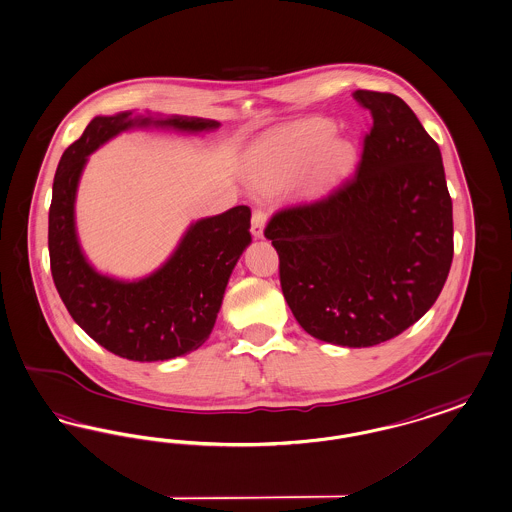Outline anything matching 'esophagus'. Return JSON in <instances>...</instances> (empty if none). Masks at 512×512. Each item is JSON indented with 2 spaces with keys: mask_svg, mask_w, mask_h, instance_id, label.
Returning <instances> with one entry per match:
<instances>
[{
  "mask_svg": "<svg viewBox=\"0 0 512 512\" xmlns=\"http://www.w3.org/2000/svg\"><path fill=\"white\" fill-rule=\"evenodd\" d=\"M266 213L263 209H253L251 215V234L255 238H263L265 236Z\"/></svg>",
  "mask_w": 512,
  "mask_h": 512,
  "instance_id": "34e87169",
  "label": "esophagus"
}]
</instances>
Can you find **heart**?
I'll use <instances>...</instances> for the list:
<instances>
[{"instance_id": "b5f03b06", "label": "heart", "mask_w": 512, "mask_h": 512, "mask_svg": "<svg viewBox=\"0 0 512 512\" xmlns=\"http://www.w3.org/2000/svg\"><path fill=\"white\" fill-rule=\"evenodd\" d=\"M337 127L328 120L307 123L301 129L278 137L266 144L251 167L249 179L257 190H282L307 169L316 159L308 183L314 188L326 186L347 171L354 162L356 150L347 139H333Z\"/></svg>"}]
</instances>
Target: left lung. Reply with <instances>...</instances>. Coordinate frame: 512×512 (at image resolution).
I'll return each instance as SVG.
<instances>
[{"mask_svg": "<svg viewBox=\"0 0 512 512\" xmlns=\"http://www.w3.org/2000/svg\"><path fill=\"white\" fill-rule=\"evenodd\" d=\"M352 97L373 118L356 173L316 202L278 211L265 236L299 326L362 348L434 305L453 259V217L440 148L408 104L364 89Z\"/></svg>", "mask_w": 512, "mask_h": 512, "instance_id": "8db88e82", "label": "left lung"}]
</instances>
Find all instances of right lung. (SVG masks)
<instances>
[{"instance_id":"obj_1","label":"right lung","mask_w":512,"mask_h":512,"mask_svg":"<svg viewBox=\"0 0 512 512\" xmlns=\"http://www.w3.org/2000/svg\"><path fill=\"white\" fill-rule=\"evenodd\" d=\"M219 125L204 118L125 110L93 118L62 154L49 207L51 274L74 322L122 358L164 362L204 345L223 305L228 278L251 244V209L236 205L192 223L164 265L139 280H120L91 265L78 240L76 194L87 158L129 129L204 133Z\"/></svg>"}]
</instances>
